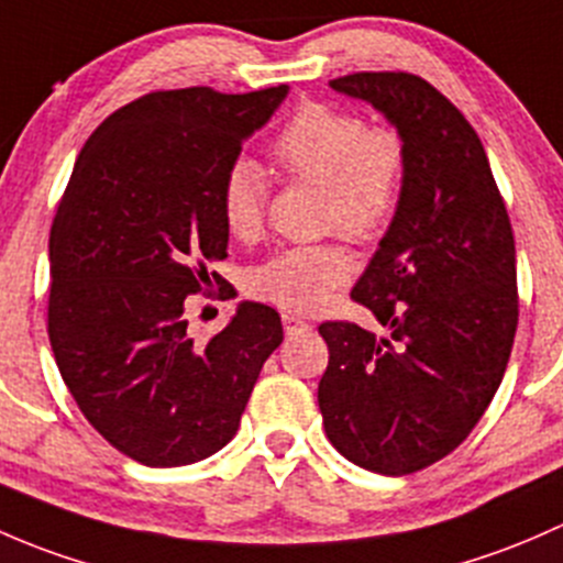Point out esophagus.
Listing matches in <instances>:
<instances>
[{"label": "esophagus", "instance_id": "esophagus-1", "mask_svg": "<svg viewBox=\"0 0 563 563\" xmlns=\"http://www.w3.org/2000/svg\"><path fill=\"white\" fill-rule=\"evenodd\" d=\"M282 324H284V333H287V335L306 333V330L311 328V324L306 322L303 317H298V314H282Z\"/></svg>", "mask_w": 563, "mask_h": 563}]
</instances>
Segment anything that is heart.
Listing matches in <instances>:
<instances>
[{
    "label": "heart",
    "instance_id": "heart-1",
    "mask_svg": "<svg viewBox=\"0 0 563 563\" xmlns=\"http://www.w3.org/2000/svg\"><path fill=\"white\" fill-rule=\"evenodd\" d=\"M276 170L320 184V222L355 241H374L398 211L407 178V146L390 126H368L352 110L309 102L289 115L271 143ZM268 184L257 162L239 159L219 187V213L230 235L249 241L263 230ZM352 254L341 243L289 246L249 276L260 300L292 311H314L352 276Z\"/></svg>",
    "mask_w": 563,
    "mask_h": 563
}]
</instances>
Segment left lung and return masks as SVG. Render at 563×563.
Wrapping results in <instances>:
<instances>
[{"label":"left lung","instance_id":"8db88e82","mask_svg":"<svg viewBox=\"0 0 563 563\" xmlns=\"http://www.w3.org/2000/svg\"><path fill=\"white\" fill-rule=\"evenodd\" d=\"M407 146L404 195L352 298L387 330L324 322V433L346 461L401 477L453 453L501 385L518 274L507 208L463 113L409 73L330 80Z\"/></svg>","mask_w":563,"mask_h":563}]
</instances>
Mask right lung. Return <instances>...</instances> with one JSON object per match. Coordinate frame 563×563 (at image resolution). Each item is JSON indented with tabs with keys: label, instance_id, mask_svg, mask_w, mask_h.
<instances>
[{
	"label": "right lung",
	"instance_id": "add662e5",
	"mask_svg": "<svg viewBox=\"0 0 563 563\" xmlns=\"http://www.w3.org/2000/svg\"><path fill=\"white\" fill-rule=\"evenodd\" d=\"M287 95L154 91L108 115L73 167L48 241L51 346L86 420L143 466L222 450L284 339L271 306L241 300L197 344L184 303L228 257L224 173Z\"/></svg>",
	"mask_w": 563,
	"mask_h": 563
}]
</instances>
